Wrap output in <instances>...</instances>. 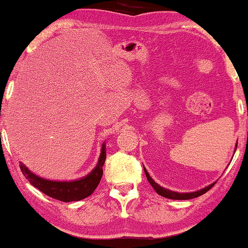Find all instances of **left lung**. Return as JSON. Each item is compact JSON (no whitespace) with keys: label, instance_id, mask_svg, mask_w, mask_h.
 <instances>
[{"label":"left lung","instance_id":"obj_1","mask_svg":"<svg viewBox=\"0 0 248 248\" xmlns=\"http://www.w3.org/2000/svg\"><path fill=\"white\" fill-rule=\"evenodd\" d=\"M236 149H237V145H236V148H235V151H236ZM143 169H144L145 176H147L148 182L150 183L151 186H152V187H154L155 191L157 192L159 195L164 196V198H167V199H171V200H191V199L198 198V196L204 194V193L208 192L209 189L211 188L212 186L216 184V182H215V183H212V184L205 186L204 188L199 189V191H196V192H189V193L172 192V191H170V189H167V188L162 187V186H160V185H158L157 183H155V182L154 181V179H152V178L150 177V175H149V172L147 171V169L144 168V166H143Z\"/></svg>","mask_w":248,"mask_h":248}]
</instances>
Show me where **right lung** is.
Wrapping results in <instances>:
<instances>
[{"instance_id":"add662e5","label":"right lung","mask_w":248,"mask_h":248,"mask_svg":"<svg viewBox=\"0 0 248 248\" xmlns=\"http://www.w3.org/2000/svg\"><path fill=\"white\" fill-rule=\"evenodd\" d=\"M106 160V145L103 143L98 162L93 170L82 178L76 181H50L30 171L26 165L20 162V169L30 184L50 198L62 202L80 201L93 193L103 177V167Z\"/></svg>"}]
</instances>
